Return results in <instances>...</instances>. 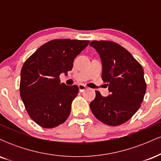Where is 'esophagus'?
Returning a JSON list of instances; mask_svg holds the SVG:
<instances>
[{
	"label": "esophagus",
	"instance_id": "esophagus-1",
	"mask_svg": "<svg viewBox=\"0 0 161 161\" xmlns=\"http://www.w3.org/2000/svg\"><path fill=\"white\" fill-rule=\"evenodd\" d=\"M78 86H79V92H84L85 90H86L87 88V87L83 84H79Z\"/></svg>",
	"mask_w": 161,
	"mask_h": 161
}]
</instances>
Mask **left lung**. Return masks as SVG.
I'll list each match as a JSON object with an SVG mask.
<instances>
[{
  "label": "left lung",
  "instance_id": "8db88e82",
  "mask_svg": "<svg viewBox=\"0 0 161 161\" xmlns=\"http://www.w3.org/2000/svg\"><path fill=\"white\" fill-rule=\"evenodd\" d=\"M101 59L102 79L108 82L110 95L103 97L96 91L90 103L92 112L98 120L108 125L128 121L141 107L146 92L144 70L130 53L110 41H92Z\"/></svg>",
  "mask_w": 161,
  "mask_h": 161
}]
</instances>
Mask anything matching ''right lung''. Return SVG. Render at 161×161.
Segmentation results:
<instances>
[{
    "mask_svg": "<svg viewBox=\"0 0 161 161\" xmlns=\"http://www.w3.org/2000/svg\"><path fill=\"white\" fill-rule=\"evenodd\" d=\"M87 40L54 39L42 45L24 63L19 92L25 110L35 123L51 129L69 117L71 104L79 92L77 86L60 83L73 61L89 44Z\"/></svg>",
    "mask_w": 161,
    "mask_h": 161,
    "instance_id": "obj_1",
    "label": "right lung"
}]
</instances>
